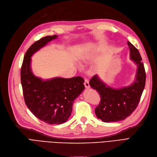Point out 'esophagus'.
I'll use <instances>...</instances> for the list:
<instances>
[{"instance_id": "esophagus-1", "label": "esophagus", "mask_w": 157, "mask_h": 157, "mask_svg": "<svg viewBox=\"0 0 157 157\" xmlns=\"http://www.w3.org/2000/svg\"><path fill=\"white\" fill-rule=\"evenodd\" d=\"M84 86L86 88H90V84H89V81L88 79L84 78Z\"/></svg>"}]
</instances>
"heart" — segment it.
I'll return each mask as SVG.
<instances>
[{
    "label": "heart",
    "mask_w": 157,
    "mask_h": 157,
    "mask_svg": "<svg viewBox=\"0 0 157 157\" xmlns=\"http://www.w3.org/2000/svg\"><path fill=\"white\" fill-rule=\"evenodd\" d=\"M105 45L103 44V43H101V44L99 45V47L102 48L105 47ZM94 55H95L94 51H86V52H83L82 55H80V61L83 63L88 62L94 57Z\"/></svg>",
    "instance_id": "heart-1"
}]
</instances>
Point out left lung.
Here are the masks:
<instances>
[{
  "label": "left lung",
  "mask_w": 157,
  "mask_h": 157,
  "mask_svg": "<svg viewBox=\"0 0 157 157\" xmlns=\"http://www.w3.org/2000/svg\"><path fill=\"white\" fill-rule=\"evenodd\" d=\"M130 49V58L137 65L134 82L130 86L121 88L108 86L94 75L90 81L91 88L99 92L101 97L99 105L95 108L97 118L104 122H116L125 120L136 109L145 87L146 75L142 57L137 48L131 43L127 42Z\"/></svg>",
  "instance_id": "1"
}]
</instances>
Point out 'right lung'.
I'll return each mask as SVG.
<instances>
[{"instance_id": "obj_1", "label": "right lung", "mask_w": 157, "mask_h": 157, "mask_svg": "<svg viewBox=\"0 0 157 157\" xmlns=\"http://www.w3.org/2000/svg\"><path fill=\"white\" fill-rule=\"evenodd\" d=\"M57 37L45 36L32 44L25 53L21 69V82L26 106L36 117L51 125L63 123L68 120L75 99L84 90V80L81 77L44 80L32 73V56Z\"/></svg>"}]
</instances>
